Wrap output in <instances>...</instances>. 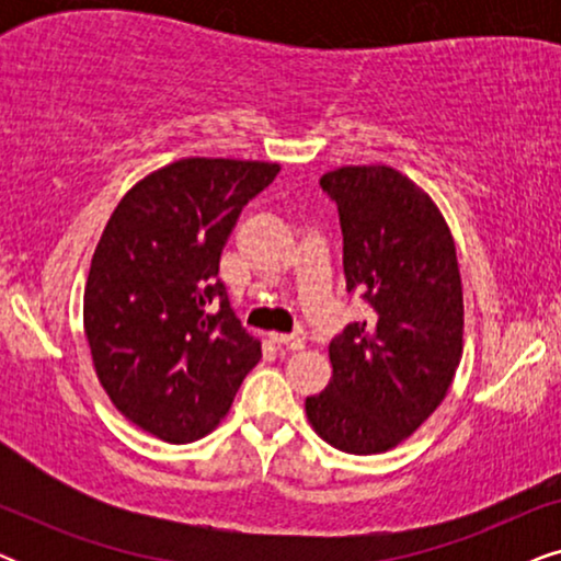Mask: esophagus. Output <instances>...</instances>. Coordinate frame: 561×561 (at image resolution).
<instances>
[{"label":"esophagus","instance_id":"obj_1","mask_svg":"<svg viewBox=\"0 0 561 561\" xmlns=\"http://www.w3.org/2000/svg\"><path fill=\"white\" fill-rule=\"evenodd\" d=\"M271 340H273V344H278V347L286 352H298L306 347L301 336H296V334H271Z\"/></svg>","mask_w":561,"mask_h":561}]
</instances>
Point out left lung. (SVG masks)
Masks as SVG:
<instances>
[{
	"label": "left lung",
	"mask_w": 561,
	"mask_h": 561,
	"mask_svg": "<svg viewBox=\"0 0 561 561\" xmlns=\"http://www.w3.org/2000/svg\"><path fill=\"white\" fill-rule=\"evenodd\" d=\"M344 234V280L370 304L329 344L332 380L306 419L334 449L380 455L409 439L447 396L462 359L465 301L451 229L396 168L321 175Z\"/></svg>",
	"instance_id": "left-lung-1"
}]
</instances>
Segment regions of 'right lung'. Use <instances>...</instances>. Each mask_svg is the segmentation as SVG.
Here are the masks:
<instances>
[{
	"label": "right lung",
	"mask_w": 561,
	"mask_h": 561,
	"mask_svg": "<svg viewBox=\"0 0 561 561\" xmlns=\"http://www.w3.org/2000/svg\"><path fill=\"white\" fill-rule=\"evenodd\" d=\"M278 171L181 158L137 181L99 237L83 288L91 359L114 409L158 439L214 432L257 365L217 273L242 206Z\"/></svg>",
	"instance_id": "right-lung-1"
}]
</instances>
